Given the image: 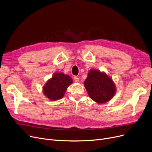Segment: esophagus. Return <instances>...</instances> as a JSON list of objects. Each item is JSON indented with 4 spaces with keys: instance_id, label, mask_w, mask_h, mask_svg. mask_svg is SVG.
<instances>
[{
    "instance_id": "obj_1",
    "label": "esophagus",
    "mask_w": 152,
    "mask_h": 152,
    "mask_svg": "<svg viewBox=\"0 0 152 152\" xmlns=\"http://www.w3.org/2000/svg\"><path fill=\"white\" fill-rule=\"evenodd\" d=\"M74 80H75V82H76V83H78L79 81H80V79H79L77 76H74Z\"/></svg>"
}]
</instances>
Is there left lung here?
Here are the masks:
<instances>
[{"mask_svg":"<svg viewBox=\"0 0 152 152\" xmlns=\"http://www.w3.org/2000/svg\"><path fill=\"white\" fill-rule=\"evenodd\" d=\"M84 84L90 98L99 104L110 101L115 94V86L113 80L97 70H91Z\"/></svg>","mask_w":152,"mask_h":152,"instance_id":"left-lung-1","label":"left lung"}]
</instances>
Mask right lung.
I'll list each match as a JSON object with an SVG mask.
<instances>
[{
    "instance_id": "obj_1",
    "label": "right lung",
    "mask_w": 152,
    "mask_h": 152,
    "mask_svg": "<svg viewBox=\"0 0 152 152\" xmlns=\"http://www.w3.org/2000/svg\"><path fill=\"white\" fill-rule=\"evenodd\" d=\"M72 83L71 77L64 75L63 72H58L53 76L44 86L43 93L52 101L60 99Z\"/></svg>"
}]
</instances>
